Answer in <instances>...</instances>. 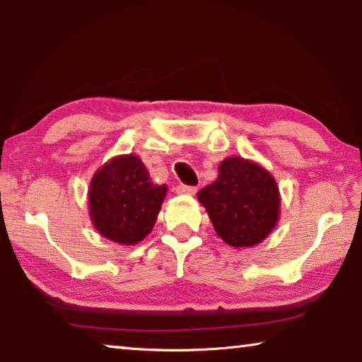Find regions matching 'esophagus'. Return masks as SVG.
<instances>
[{
    "mask_svg": "<svg viewBox=\"0 0 362 362\" xmlns=\"http://www.w3.org/2000/svg\"><path fill=\"white\" fill-rule=\"evenodd\" d=\"M177 193L180 194H194L196 193V187H189V185H183V183H180V185H177Z\"/></svg>",
    "mask_w": 362,
    "mask_h": 362,
    "instance_id": "obj_1",
    "label": "esophagus"
}]
</instances>
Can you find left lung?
Returning <instances> with one entry per match:
<instances>
[{
    "label": "left lung",
    "instance_id": "left-lung-1",
    "mask_svg": "<svg viewBox=\"0 0 362 362\" xmlns=\"http://www.w3.org/2000/svg\"><path fill=\"white\" fill-rule=\"evenodd\" d=\"M199 203L222 240L236 249L257 246L279 217V189L273 175L241 156L223 159L217 180L198 192Z\"/></svg>",
    "mask_w": 362,
    "mask_h": 362
}]
</instances>
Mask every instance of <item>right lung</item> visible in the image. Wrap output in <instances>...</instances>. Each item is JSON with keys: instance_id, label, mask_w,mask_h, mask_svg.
I'll use <instances>...</instances> for the list:
<instances>
[{"instance_id": "right-lung-1", "label": "right lung", "mask_w": 362, "mask_h": 362, "mask_svg": "<svg viewBox=\"0 0 362 362\" xmlns=\"http://www.w3.org/2000/svg\"><path fill=\"white\" fill-rule=\"evenodd\" d=\"M166 192V185L151 182L139 156H116L90 180V220L107 240L132 246L155 226Z\"/></svg>"}]
</instances>
